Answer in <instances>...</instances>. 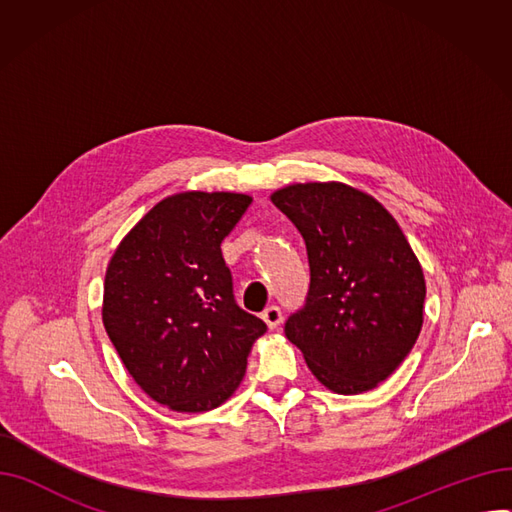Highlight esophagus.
Returning a JSON list of instances; mask_svg holds the SVG:
<instances>
[{
	"mask_svg": "<svg viewBox=\"0 0 512 512\" xmlns=\"http://www.w3.org/2000/svg\"><path fill=\"white\" fill-rule=\"evenodd\" d=\"M261 319L265 321V326L270 330H276L280 324H282V311L278 307H267L263 313H261Z\"/></svg>",
	"mask_w": 512,
	"mask_h": 512,
	"instance_id": "1",
	"label": "esophagus"
}]
</instances>
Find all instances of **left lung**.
I'll return each mask as SVG.
<instances>
[{
	"mask_svg": "<svg viewBox=\"0 0 512 512\" xmlns=\"http://www.w3.org/2000/svg\"><path fill=\"white\" fill-rule=\"evenodd\" d=\"M272 203L307 245V303L284 326L315 378L336 394L378 388L423 326L425 278L390 211L344 182L288 184Z\"/></svg>",
	"mask_w": 512,
	"mask_h": 512,
	"instance_id": "left-lung-1",
	"label": "left lung"
}]
</instances>
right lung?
Listing matches in <instances>:
<instances>
[{
    "label": "right lung",
    "mask_w": 512,
    "mask_h": 512,
    "mask_svg": "<svg viewBox=\"0 0 512 512\" xmlns=\"http://www.w3.org/2000/svg\"><path fill=\"white\" fill-rule=\"evenodd\" d=\"M253 197L184 191L161 199L107 263L101 317L141 390L178 413L226 402L267 326L234 303L222 240Z\"/></svg>",
    "instance_id": "1"
}]
</instances>
